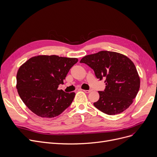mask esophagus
I'll list each match as a JSON object with an SVG mask.
<instances>
[{"label": "esophagus", "instance_id": "esophagus-1", "mask_svg": "<svg viewBox=\"0 0 157 157\" xmlns=\"http://www.w3.org/2000/svg\"><path fill=\"white\" fill-rule=\"evenodd\" d=\"M85 93H90L92 90H91V89H90V90H83Z\"/></svg>", "mask_w": 157, "mask_h": 157}]
</instances>
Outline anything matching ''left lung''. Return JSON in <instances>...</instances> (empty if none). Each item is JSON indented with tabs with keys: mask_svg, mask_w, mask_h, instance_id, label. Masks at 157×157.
I'll use <instances>...</instances> for the list:
<instances>
[{
	"mask_svg": "<svg viewBox=\"0 0 157 157\" xmlns=\"http://www.w3.org/2000/svg\"><path fill=\"white\" fill-rule=\"evenodd\" d=\"M92 68L97 78H105V89L98 91L100 98L93 105L102 113L115 115L127 109L136 98L140 78L133 63L114 52L100 51L81 59Z\"/></svg>",
	"mask_w": 157,
	"mask_h": 157,
	"instance_id": "obj_1",
	"label": "left lung"
}]
</instances>
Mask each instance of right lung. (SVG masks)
I'll list each match as a JSON object with an SVG mask.
<instances>
[{
  "label": "right lung",
  "instance_id": "right-lung-1",
  "mask_svg": "<svg viewBox=\"0 0 157 157\" xmlns=\"http://www.w3.org/2000/svg\"><path fill=\"white\" fill-rule=\"evenodd\" d=\"M77 58L57 56L33 57L21 65L17 75V89L25 105L41 117H54L72 103L75 93L58 90Z\"/></svg>",
  "mask_w": 157,
  "mask_h": 157
}]
</instances>
